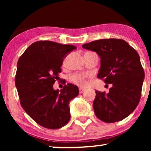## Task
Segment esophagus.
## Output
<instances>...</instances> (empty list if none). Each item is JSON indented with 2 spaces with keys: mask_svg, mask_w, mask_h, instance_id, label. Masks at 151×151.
Segmentation results:
<instances>
[{
  "mask_svg": "<svg viewBox=\"0 0 151 151\" xmlns=\"http://www.w3.org/2000/svg\"><path fill=\"white\" fill-rule=\"evenodd\" d=\"M79 93H82L84 91V89H83V88L80 87L79 89Z\"/></svg>",
  "mask_w": 151,
  "mask_h": 151,
  "instance_id": "obj_1",
  "label": "esophagus"
}]
</instances>
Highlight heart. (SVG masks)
Returning a JSON list of instances; mask_svg holds the SVG:
<instances>
[{
    "label": "heart",
    "instance_id": "1",
    "mask_svg": "<svg viewBox=\"0 0 151 151\" xmlns=\"http://www.w3.org/2000/svg\"><path fill=\"white\" fill-rule=\"evenodd\" d=\"M88 77L86 74L84 73H76L72 74L70 77V80L72 82L77 85L83 86L86 84V79Z\"/></svg>",
    "mask_w": 151,
    "mask_h": 151
}]
</instances>
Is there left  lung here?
Instances as JSON below:
<instances>
[{
  "label": "left lung",
  "mask_w": 151,
  "mask_h": 151,
  "mask_svg": "<svg viewBox=\"0 0 151 151\" xmlns=\"http://www.w3.org/2000/svg\"><path fill=\"white\" fill-rule=\"evenodd\" d=\"M82 47L98 54L101 67L97 77L112 84L109 93L96 91L93 106L96 117L114 123L129 116L139 103L145 77L136 50L121 39L98 40Z\"/></svg>",
  "instance_id": "1"
}]
</instances>
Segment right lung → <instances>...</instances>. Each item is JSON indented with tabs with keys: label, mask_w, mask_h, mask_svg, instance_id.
Returning a JSON list of instances; mask_svg holds the SVG:
<instances>
[{
	"label": "right lung",
	"mask_w": 151,
	"mask_h": 151,
	"mask_svg": "<svg viewBox=\"0 0 151 151\" xmlns=\"http://www.w3.org/2000/svg\"><path fill=\"white\" fill-rule=\"evenodd\" d=\"M71 45L52 41H37L19 58L15 84L20 104L39 125L58 129L70 119V101L79 94L78 86L67 84L63 89H53L61 72L64 58L76 49Z\"/></svg>",
	"instance_id": "right-lung-1"
}]
</instances>
